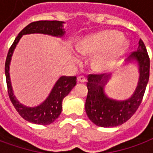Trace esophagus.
<instances>
[{"label":"esophagus","instance_id":"34e87169","mask_svg":"<svg viewBox=\"0 0 153 153\" xmlns=\"http://www.w3.org/2000/svg\"><path fill=\"white\" fill-rule=\"evenodd\" d=\"M78 79V82H80V83H85L86 82V78L83 76V75H80L77 78Z\"/></svg>","mask_w":153,"mask_h":153}]
</instances>
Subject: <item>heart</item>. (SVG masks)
Returning <instances> with one entry per match:
<instances>
[{
    "instance_id": "b5f03b06",
    "label": "heart",
    "mask_w": 153,
    "mask_h": 153,
    "mask_svg": "<svg viewBox=\"0 0 153 153\" xmlns=\"http://www.w3.org/2000/svg\"><path fill=\"white\" fill-rule=\"evenodd\" d=\"M127 47V41L116 31H105L91 35L82 39L77 46L79 52L83 56L97 55L93 65L98 71L111 68ZM75 60L78 61L79 59L75 58Z\"/></svg>"
}]
</instances>
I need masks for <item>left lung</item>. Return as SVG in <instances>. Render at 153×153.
<instances>
[{
  "mask_svg": "<svg viewBox=\"0 0 153 153\" xmlns=\"http://www.w3.org/2000/svg\"><path fill=\"white\" fill-rule=\"evenodd\" d=\"M128 60L137 61L139 81L134 95L125 101H115L105 95L103 88L109 75L90 74L88 76V95L85 111L90 120L101 127H115L131 118L140 106L149 79L150 58L143 42H138V50L133 51Z\"/></svg>",
  "mask_w": 153,
  "mask_h": 153,
  "instance_id": "8db88e82",
  "label": "left lung"
}]
</instances>
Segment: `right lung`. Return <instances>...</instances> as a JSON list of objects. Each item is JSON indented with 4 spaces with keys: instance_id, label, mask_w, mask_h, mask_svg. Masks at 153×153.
<instances>
[{
    "instance_id": "1",
    "label": "right lung",
    "mask_w": 153,
    "mask_h": 153,
    "mask_svg": "<svg viewBox=\"0 0 153 153\" xmlns=\"http://www.w3.org/2000/svg\"><path fill=\"white\" fill-rule=\"evenodd\" d=\"M63 22L57 20H40L30 23L22 30L12 43L9 49L5 64V73L7 84V92L13 106L18 111L21 117L27 121L38 125H50L56 120L61 113L62 101L76 84V76H62L58 79L51 90L50 95L43 103L36 107H27L23 106L16 100L13 94L9 68L11 60L12 54L16 45L23 35L28 33H44L56 37H61L64 35Z\"/></svg>"
}]
</instances>
